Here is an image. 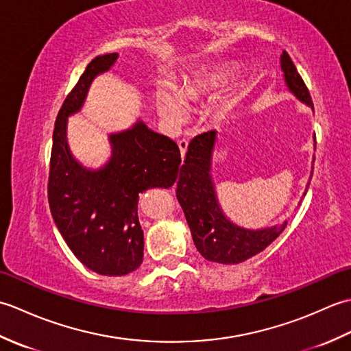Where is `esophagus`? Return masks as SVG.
Returning <instances> with one entry per match:
<instances>
[{
  "label": "esophagus",
  "instance_id": "obj_1",
  "mask_svg": "<svg viewBox=\"0 0 351 351\" xmlns=\"http://www.w3.org/2000/svg\"><path fill=\"white\" fill-rule=\"evenodd\" d=\"M178 146H180V151H181V156L184 158L185 152H187V147H189V140L187 138H182L178 141Z\"/></svg>",
  "mask_w": 351,
  "mask_h": 351
}]
</instances>
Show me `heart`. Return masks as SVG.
<instances>
[{
	"label": "heart",
	"instance_id": "b5f03b06",
	"mask_svg": "<svg viewBox=\"0 0 351 351\" xmlns=\"http://www.w3.org/2000/svg\"><path fill=\"white\" fill-rule=\"evenodd\" d=\"M225 78L226 72H214L210 77L185 86L182 96L170 90V88H160L158 93H156V108L169 123L173 126H181L187 121V104L196 102L200 95L213 90Z\"/></svg>",
	"mask_w": 351,
	"mask_h": 351
}]
</instances>
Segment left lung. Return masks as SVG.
Listing matches in <instances>:
<instances>
[{
	"label": "left lung",
	"mask_w": 351,
	"mask_h": 351,
	"mask_svg": "<svg viewBox=\"0 0 351 351\" xmlns=\"http://www.w3.org/2000/svg\"><path fill=\"white\" fill-rule=\"evenodd\" d=\"M285 81L300 101L314 108V102L302 75L287 51L280 57ZM215 131L199 134L190 141L176 185L178 202L182 206L196 249L205 259L220 264H238L263 252L287 226L249 230L226 220L215 200L210 178Z\"/></svg>",
	"instance_id": "obj_1"
}]
</instances>
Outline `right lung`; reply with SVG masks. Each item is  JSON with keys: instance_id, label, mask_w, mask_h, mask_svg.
I'll use <instances>...</instances> for the list:
<instances>
[{"instance_id": "add662e5", "label": "right lung", "mask_w": 351, "mask_h": 351, "mask_svg": "<svg viewBox=\"0 0 351 351\" xmlns=\"http://www.w3.org/2000/svg\"><path fill=\"white\" fill-rule=\"evenodd\" d=\"M117 57L116 52L95 57L66 96L52 134L48 176L49 210L66 244L87 268L104 276L128 274L143 263L138 195L171 187L181 166L175 141L143 122L110 137L113 156L104 169L90 171L72 158L66 117L81 108L92 80Z\"/></svg>"}]
</instances>
